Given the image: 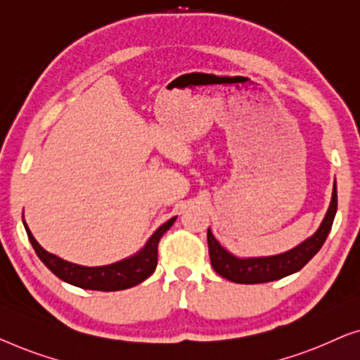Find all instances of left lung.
Listing matches in <instances>:
<instances>
[{
    "instance_id": "obj_1",
    "label": "left lung",
    "mask_w": 360,
    "mask_h": 360,
    "mask_svg": "<svg viewBox=\"0 0 360 360\" xmlns=\"http://www.w3.org/2000/svg\"><path fill=\"white\" fill-rule=\"evenodd\" d=\"M338 210V191L336 181L333 187V197L330 209H328L325 219H323L320 229L315 235L307 238L300 245L292 248L290 251L282 252L277 256L267 257H236L225 250L215 236L212 235L210 229L207 230V243H209L210 262L217 274L236 283H262L279 281L293 272L300 271L318 251L321 250L323 243L326 241L328 233L333 226L334 215Z\"/></svg>"
}]
</instances>
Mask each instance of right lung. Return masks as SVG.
I'll return each instance as SVG.
<instances>
[{"label": "right lung", "mask_w": 360, "mask_h": 360, "mask_svg": "<svg viewBox=\"0 0 360 360\" xmlns=\"http://www.w3.org/2000/svg\"><path fill=\"white\" fill-rule=\"evenodd\" d=\"M174 221L176 217L161 225L136 255L127 257V259L114 262V264L98 267L78 266L73 264V262L62 259V257L50 255V252L45 251L44 248L39 245L37 240L32 236L26 221H24V229L27 231L29 241L34 248L35 255L39 256V259L42 261L58 279L72 283V285L88 288V290L114 292L134 287L136 283L148 279V277L153 274L156 264H158V243L161 240V236L171 229V225H173Z\"/></svg>", "instance_id": "1"}]
</instances>
